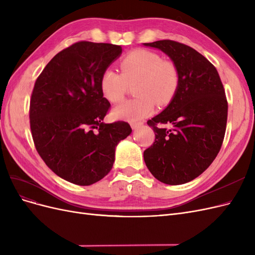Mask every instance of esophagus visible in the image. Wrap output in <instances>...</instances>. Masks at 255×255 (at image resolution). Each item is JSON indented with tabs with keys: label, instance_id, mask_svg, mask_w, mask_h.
<instances>
[{
	"label": "esophagus",
	"instance_id": "obj_1",
	"mask_svg": "<svg viewBox=\"0 0 255 255\" xmlns=\"http://www.w3.org/2000/svg\"><path fill=\"white\" fill-rule=\"evenodd\" d=\"M141 126H142V122H130V128H132L133 129H137Z\"/></svg>",
	"mask_w": 255,
	"mask_h": 255
}]
</instances>
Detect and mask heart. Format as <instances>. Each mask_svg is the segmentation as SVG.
I'll return each instance as SVG.
<instances>
[{
    "mask_svg": "<svg viewBox=\"0 0 255 255\" xmlns=\"http://www.w3.org/2000/svg\"><path fill=\"white\" fill-rule=\"evenodd\" d=\"M121 73L106 69L100 80V87L107 101L119 103L125 99L129 85L137 84V98L121 104L114 111V117L128 121L141 120L151 115L158 105L172 101L180 85V71L171 60H164L158 53L137 49L120 61Z\"/></svg>",
    "mask_w": 255,
    "mask_h": 255,
    "instance_id": "b5f03b06",
    "label": "heart"
}]
</instances>
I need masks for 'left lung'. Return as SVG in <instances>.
I'll return each mask as SVG.
<instances>
[{
	"label": "left lung",
	"instance_id": "8db88e82",
	"mask_svg": "<svg viewBox=\"0 0 255 255\" xmlns=\"http://www.w3.org/2000/svg\"><path fill=\"white\" fill-rule=\"evenodd\" d=\"M144 45L166 53L180 71L172 101L146 122L155 140L143 152L144 163L158 181L181 185L204 172L220 151L228 119L225 88L215 66L188 45L168 39ZM166 123L174 128L157 127Z\"/></svg>",
	"mask_w": 255,
	"mask_h": 255
}]
</instances>
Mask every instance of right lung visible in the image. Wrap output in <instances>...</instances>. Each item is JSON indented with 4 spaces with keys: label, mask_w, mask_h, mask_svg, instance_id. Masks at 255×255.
Here are the masks:
<instances>
[{
    "label": "right lung",
    "mask_w": 255,
    "mask_h": 255,
    "mask_svg": "<svg viewBox=\"0 0 255 255\" xmlns=\"http://www.w3.org/2000/svg\"><path fill=\"white\" fill-rule=\"evenodd\" d=\"M121 52L112 43L75 42L57 53L35 82L29 126L36 150L70 183L87 186L102 180L112 170L116 146L132 132L128 122H103L111 103L100 80Z\"/></svg>",
    "instance_id": "right-lung-1"
}]
</instances>
